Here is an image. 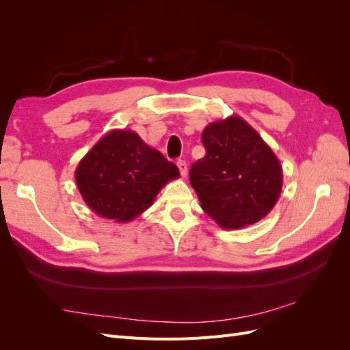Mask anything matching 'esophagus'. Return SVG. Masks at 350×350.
<instances>
[{
    "mask_svg": "<svg viewBox=\"0 0 350 350\" xmlns=\"http://www.w3.org/2000/svg\"><path fill=\"white\" fill-rule=\"evenodd\" d=\"M176 165H178L179 172H181V176H183V178H185V176H187V172H188L187 162H185V161H178V162H176Z\"/></svg>",
    "mask_w": 350,
    "mask_h": 350,
    "instance_id": "34e87169",
    "label": "esophagus"
}]
</instances>
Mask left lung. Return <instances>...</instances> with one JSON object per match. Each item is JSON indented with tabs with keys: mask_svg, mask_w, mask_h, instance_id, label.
<instances>
[{
	"mask_svg": "<svg viewBox=\"0 0 350 350\" xmlns=\"http://www.w3.org/2000/svg\"><path fill=\"white\" fill-rule=\"evenodd\" d=\"M206 154L189 169L201 208L224 229H241L267 216L282 193L276 154L241 116L210 122L201 134Z\"/></svg>",
	"mask_w": 350,
	"mask_h": 350,
	"instance_id": "1",
	"label": "left lung"
}]
</instances>
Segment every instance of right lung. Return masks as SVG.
Wrapping results in <instances>:
<instances>
[{
  "mask_svg": "<svg viewBox=\"0 0 350 350\" xmlns=\"http://www.w3.org/2000/svg\"><path fill=\"white\" fill-rule=\"evenodd\" d=\"M74 176L94 213L124 224L149 208L179 169L137 133L112 130L81 159Z\"/></svg>",
  "mask_w": 350,
  "mask_h": 350,
  "instance_id": "1",
  "label": "right lung"
}]
</instances>
